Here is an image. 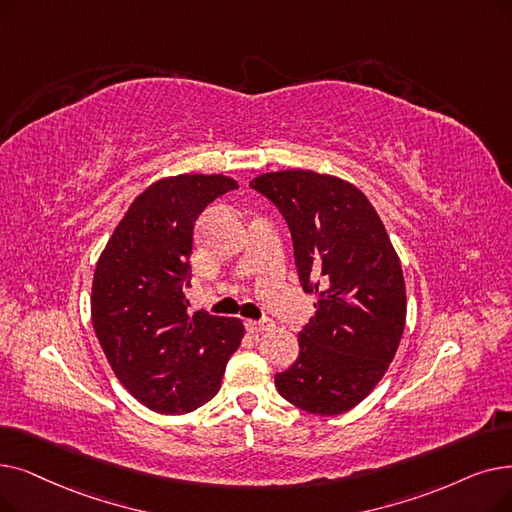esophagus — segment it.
Wrapping results in <instances>:
<instances>
[{"instance_id": "34e87169", "label": "esophagus", "mask_w": 512, "mask_h": 512, "mask_svg": "<svg viewBox=\"0 0 512 512\" xmlns=\"http://www.w3.org/2000/svg\"><path fill=\"white\" fill-rule=\"evenodd\" d=\"M244 326H247V330H249V332H263V330L272 328L274 324H272V320L263 318V320H249V322H244Z\"/></svg>"}]
</instances>
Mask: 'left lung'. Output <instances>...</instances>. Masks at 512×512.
Masks as SVG:
<instances>
[{
    "mask_svg": "<svg viewBox=\"0 0 512 512\" xmlns=\"http://www.w3.org/2000/svg\"><path fill=\"white\" fill-rule=\"evenodd\" d=\"M251 188L286 219L299 282L318 297L299 358L276 374V389L305 412L343 414L383 379L402 339V263L368 198L339 177L288 169Z\"/></svg>",
    "mask_w": 512,
    "mask_h": 512,
    "instance_id": "1",
    "label": "left lung"
}]
</instances>
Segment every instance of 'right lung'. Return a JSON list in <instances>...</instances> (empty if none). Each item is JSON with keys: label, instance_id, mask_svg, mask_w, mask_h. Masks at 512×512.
<instances>
[{"label": "right lung", "instance_id": "obj_1", "mask_svg": "<svg viewBox=\"0 0 512 512\" xmlns=\"http://www.w3.org/2000/svg\"><path fill=\"white\" fill-rule=\"evenodd\" d=\"M226 175H175L131 203L92 284L96 337L121 385L159 414H186L219 391L244 335L236 318L188 314L194 221L236 190Z\"/></svg>", "mask_w": 512, "mask_h": 512}]
</instances>
